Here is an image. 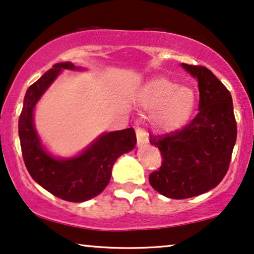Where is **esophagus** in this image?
Here are the masks:
<instances>
[{
    "mask_svg": "<svg viewBox=\"0 0 254 254\" xmlns=\"http://www.w3.org/2000/svg\"><path fill=\"white\" fill-rule=\"evenodd\" d=\"M136 134H137V145H138V146H143V145L148 143L147 133L145 132V131L141 129V127H137Z\"/></svg>",
    "mask_w": 254,
    "mask_h": 254,
    "instance_id": "obj_1",
    "label": "esophagus"
}]
</instances>
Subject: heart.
Segmentation results:
<instances>
[{"mask_svg":"<svg viewBox=\"0 0 254 254\" xmlns=\"http://www.w3.org/2000/svg\"><path fill=\"white\" fill-rule=\"evenodd\" d=\"M139 102L146 108H155L153 121L161 129H171L186 121L195 104L191 88L179 86L165 77H155L141 88Z\"/></svg>","mask_w":254,"mask_h":254,"instance_id":"heart-1","label":"heart"}]
</instances>
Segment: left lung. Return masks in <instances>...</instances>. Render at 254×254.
Returning a JSON list of instances; mask_svg holds the SVG:
<instances>
[{
	"label": "left lung",
	"instance_id": "1",
	"mask_svg": "<svg viewBox=\"0 0 254 254\" xmlns=\"http://www.w3.org/2000/svg\"><path fill=\"white\" fill-rule=\"evenodd\" d=\"M181 66L197 80L198 113L180 130L150 134L162 164L148 180L158 192L175 200L215 188L228 172L237 138L232 97L224 84L203 66Z\"/></svg>",
	"mask_w": 254,
	"mask_h": 254
}]
</instances>
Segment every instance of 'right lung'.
<instances>
[{
    "label": "right lung",
    "instance_id": "obj_1",
    "mask_svg": "<svg viewBox=\"0 0 254 254\" xmlns=\"http://www.w3.org/2000/svg\"><path fill=\"white\" fill-rule=\"evenodd\" d=\"M64 69L83 70L72 63L53 65L29 87L18 120V134L26 170L33 180L57 197L68 202H84L104 190L111 178L115 161L136 146L132 127L100 134L79 154L58 158L42 144L35 127V108Z\"/></svg>",
    "mask_w": 254,
    "mask_h": 254
}]
</instances>
